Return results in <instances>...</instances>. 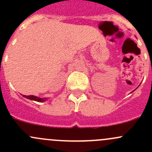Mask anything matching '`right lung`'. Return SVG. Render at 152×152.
<instances>
[{
    "mask_svg": "<svg viewBox=\"0 0 152 152\" xmlns=\"http://www.w3.org/2000/svg\"><path fill=\"white\" fill-rule=\"evenodd\" d=\"M23 97L27 98V99H30V100L36 101V102H43L46 100V99H45V98L42 99V98H38V97H37V96H24L23 95Z\"/></svg>",
    "mask_w": 152,
    "mask_h": 152,
    "instance_id": "obj_1",
    "label": "right lung"
}]
</instances>
